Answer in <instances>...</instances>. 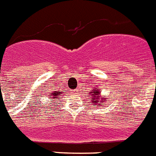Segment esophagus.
<instances>
[{
    "label": "esophagus",
    "instance_id": "esophagus-1",
    "mask_svg": "<svg viewBox=\"0 0 156 156\" xmlns=\"http://www.w3.org/2000/svg\"><path fill=\"white\" fill-rule=\"evenodd\" d=\"M74 93H77V91H78V90H74Z\"/></svg>",
    "mask_w": 156,
    "mask_h": 156
}]
</instances>
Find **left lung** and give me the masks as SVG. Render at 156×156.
Masks as SVG:
<instances>
[{
  "instance_id": "1",
  "label": "left lung",
  "mask_w": 156,
  "mask_h": 156,
  "mask_svg": "<svg viewBox=\"0 0 156 156\" xmlns=\"http://www.w3.org/2000/svg\"><path fill=\"white\" fill-rule=\"evenodd\" d=\"M100 91L99 90H98L97 89V87L95 88V87H94L93 88V90H91V91H90V93H89V95H87V97H91V102H90L91 104H93V106H102V102H105L106 99L104 98H101L100 97Z\"/></svg>"
}]
</instances>
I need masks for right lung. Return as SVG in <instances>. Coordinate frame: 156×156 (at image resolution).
Instances as JSON below:
<instances>
[{"instance_id": "right-lung-1", "label": "right lung", "mask_w": 156, "mask_h": 156, "mask_svg": "<svg viewBox=\"0 0 156 156\" xmlns=\"http://www.w3.org/2000/svg\"><path fill=\"white\" fill-rule=\"evenodd\" d=\"M62 91H52V92H50V94H49V98H50V100H53V98H54V99H56L57 98H60V94H62Z\"/></svg>"}]
</instances>
